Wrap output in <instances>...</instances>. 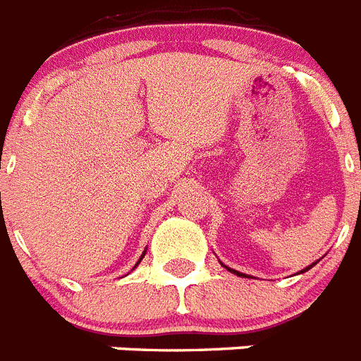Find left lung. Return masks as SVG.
<instances>
[{
  "mask_svg": "<svg viewBox=\"0 0 361 361\" xmlns=\"http://www.w3.org/2000/svg\"><path fill=\"white\" fill-rule=\"evenodd\" d=\"M220 264H222V262H220ZM317 264H318V260H317V262H312V264H311V266H307V267H305V269L298 271V275H300V273H305V271H309V269H311V267H312V266H317ZM222 267H226V269H228V271H229V273H233V275H237V276H242V279H250V275H244V273H240V271H237V269H231V267L224 266V264H222Z\"/></svg>",
  "mask_w": 361,
  "mask_h": 361,
  "instance_id": "left-lung-1",
  "label": "left lung"
}]
</instances>
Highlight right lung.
<instances>
[{
    "label": "right lung",
    "instance_id": "1",
    "mask_svg": "<svg viewBox=\"0 0 361 361\" xmlns=\"http://www.w3.org/2000/svg\"><path fill=\"white\" fill-rule=\"evenodd\" d=\"M145 255H146V250H145V253H142V255H141V258H139V260H137L135 267H137V266H139V264H141V260H142V258H145ZM135 267H133V269H135Z\"/></svg>",
    "mask_w": 361,
    "mask_h": 361
}]
</instances>
